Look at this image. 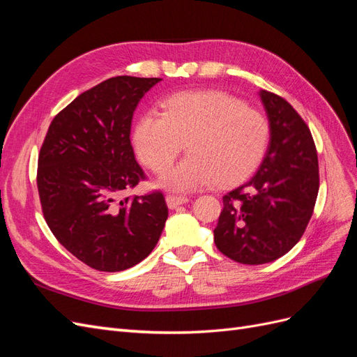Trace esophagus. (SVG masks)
I'll return each mask as SVG.
<instances>
[{
  "label": "esophagus",
  "mask_w": 357,
  "mask_h": 357,
  "mask_svg": "<svg viewBox=\"0 0 357 357\" xmlns=\"http://www.w3.org/2000/svg\"><path fill=\"white\" fill-rule=\"evenodd\" d=\"M165 201H167L168 207L171 210H174V208L178 207V205H183V204L189 202V198L188 197H177V195H167Z\"/></svg>",
  "instance_id": "34e87169"
}]
</instances>
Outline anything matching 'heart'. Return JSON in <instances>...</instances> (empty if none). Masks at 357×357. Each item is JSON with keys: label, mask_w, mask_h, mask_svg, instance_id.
<instances>
[{"label": "heart", "mask_w": 357, "mask_h": 357, "mask_svg": "<svg viewBox=\"0 0 357 357\" xmlns=\"http://www.w3.org/2000/svg\"><path fill=\"white\" fill-rule=\"evenodd\" d=\"M164 112L138 117L132 144L138 158L164 172L185 143L188 156L159 180V186L190 192L213 181L231 186L261 164L269 143L268 119L241 100L219 91L176 92L162 101Z\"/></svg>", "instance_id": "1"}]
</instances>
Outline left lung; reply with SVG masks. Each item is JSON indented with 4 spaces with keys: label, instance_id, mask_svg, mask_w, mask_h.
Segmentation results:
<instances>
[{
    "label": "left lung",
    "instance_id": "1",
    "mask_svg": "<svg viewBox=\"0 0 357 357\" xmlns=\"http://www.w3.org/2000/svg\"><path fill=\"white\" fill-rule=\"evenodd\" d=\"M269 144L256 174L223 197L214 243L232 261L273 262L304 234L319 193V160L308 126L282 96L259 91Z\"/></svg>",
    "mask_w": 357,
    "mask_h": 357
}]
</instances>
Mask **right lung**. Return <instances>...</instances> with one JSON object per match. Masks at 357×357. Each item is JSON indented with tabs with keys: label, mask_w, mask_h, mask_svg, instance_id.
<instances>
[{
	"label": "right lung",
	"mask_w": 357,
	"mask_h": 357,
	"mask_svg": "<svg viewBox=\"0 0 357 357\" xmlns=\"http://www.w3.org/2000/svg\"><path fill=\"white\" fill-rule=\"evenodd\" d=\"M160 80L117 75L96 84L55 116L40 150L37 186L49 228L98 271L142 262L168 219L160 192L117 199L144 178L129 135L139 100Z\"/></svg>",
	"instance_id": "add662e5"
}]
</instances>
